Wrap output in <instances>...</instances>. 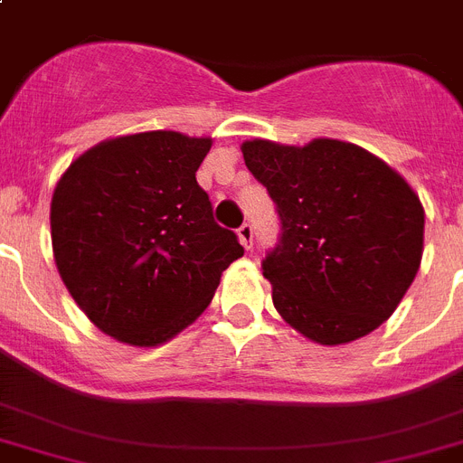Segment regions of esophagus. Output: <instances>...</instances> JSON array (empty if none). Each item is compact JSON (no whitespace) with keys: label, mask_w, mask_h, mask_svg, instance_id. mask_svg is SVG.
<instances>
[{"label":"esophagus","mask_w":463,"mask_h":463,"mask_svg":"<svg viewBox=\"0 0 463 463\" xmlns=\"http://www.w3.org/2000/svg\"><path fill=\"white\" fill-rule=\"evenodd\" d=\"M237 237L244 244V249L254 247V228H251V223H242V226L237 228Z\"/></svg>","instance_id":"34e87169"}]
</instances>
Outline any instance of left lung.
Here are the masks:
<instances>
[{"label": "left lung", "instance_id": "obj_1", "mask_svg": "<svg viewBox=\"0 0 463 463\" xmlns=\"http://www.w3.org/2000/svg\"><path fill=\"white\" fill-rule=\"evenodd\" d=\"M249 172L281 219L263 260L288 326L335 347L368 335L399 307L424 251V207L399 172L356 144L242 142Z\"/></svg>", "mask_w": 463, "mask_h": 463}]
</instances>
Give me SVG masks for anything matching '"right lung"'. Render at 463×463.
<instances>
[{
    "mask_svg": "<svg viewBox=\"0 0 463 463\" xmlns=\"http://www.w3.org/2000/svg\"><path fill=\"white\" fill-rule=\"evenodd\" d=\"M212 137L120 135L83 151L51 200V242L64 287L102 333L158 347L204 312L244 254L212 216L195 172Z\"/></svg>",
    "mask_w": 463,
    "mask_h": 463,
    "instance_id": "obj_1",
    "label": "right lung"
}]
</instances>
